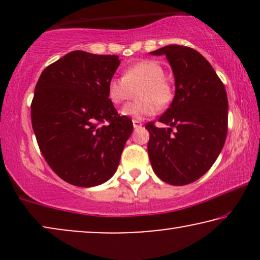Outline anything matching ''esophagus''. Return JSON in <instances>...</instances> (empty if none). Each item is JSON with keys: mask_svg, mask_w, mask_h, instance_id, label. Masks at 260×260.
Instances as JSON below:
<instances>
[{"mask_svg": "<svg viewBox=\"0 0 260 260\" xmlns=\"http://www.w3.org/2000/svg\"><path fill=\"white\" fill-rule=\"evenodd\" d=\"M133 125H134L135 129H137V127L142 126V122H141V120H138V119H134L133 120Z\"/></svg>", "mask_w": 260, "mask_h": 260, "instance_id": "34e87169", "label": "esophagus"}]
</instances>
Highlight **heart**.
Returning a JSON list of instances; mask_svg holds the SVG:
<instances>
[{"label": "heart", "mask_w": 260, "mask_h": 260, "mask_svg": "<svg viewBox=\"0 0 260 260\" xmlns=\"http://www.w3.org/2000/svg\"><path fill=\"white\" fill-rule=\"evenodd\" d=\"M137 101L122 109L123 116L143 119L157 112L158 105H168L173 99V87L165 77V69L156 60H141L127 66L123 78H112L108 84V97L113 104H122L136 88Z\"/></svg>", "instance_id": "b5f03b06"}]
</instances>
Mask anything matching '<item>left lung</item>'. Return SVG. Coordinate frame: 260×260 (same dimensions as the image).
I'll list each match as a JSON object with an SVG mask.
<instances>
[{
  "mask_svg": "<svg viewBox=\"0 0 260 260\" xmlns=\"http://www.w3.org/2000/svg\"><path fill=\"white\" fill-rule=\"evenodd\" d=\"M150 54L168 59L175 97L158 118L168 129L154 122L145 125L149 158L162 181L183 186L207 173L222 150L229 122L226 90L211 63L193 48L169 45Z\"/></svg>",
  "mask_w": 260,
  "mask_h": 260,
  "instance_id": "left-lung-1",
  "label": "left lung"
}]
</instances>
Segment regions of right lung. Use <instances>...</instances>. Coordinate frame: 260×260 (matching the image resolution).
Instances as JSON below:
<instances>
[{
    "label": "right lung",
    "instance_id": "1",
    "mask_svg": "<svg viewBox=\"0 0 260 260\" xmlns=\"http://www.w3.org/2000/svg\"><path fill=\"white\" fill-rule=\"evenodd\" d=\"M120 60L73 51L46 67L35 86L31 125L53 172L77 187L111 179L133 133L108 97Z\"/></svg>",
    "mask_w": 260,
    "mask_h": 260
}]
</instances>
